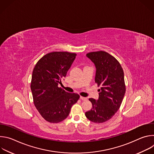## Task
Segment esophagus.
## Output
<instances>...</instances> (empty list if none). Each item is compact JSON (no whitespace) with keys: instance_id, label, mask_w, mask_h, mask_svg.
<instances>
[{"instance_id":"esophagus-1","label":"esophagus","mask_w":154,"mask_h":154,"mask_svg":"<svg viewBox=\"0 0 154 154\" xmlns=\"http://www.w3.org/2000/svg\"><path fill=\"white\" fill-rule=\"evenodd\" d=\"M80 99L81 100H86V99H87V98L86 97H83V96H80Z\"/></svg>"}]
</instances>
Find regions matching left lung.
<instances>
[{"instance_id":"left-lung-1","label":"left lung","mask_w":154,"mask_h":154,"mask_svg":"<svg viewBox=\"0 0 154 154\" xmlns=\"http://www.w3.org/2000/svg\"><path fill=\"white\" fill-rule=\"evenodd\" d=\"M96 67L95 82L100 86L99 98L89 99L92 108L85 113L91 122L103 123L110 119L118 110L125 93L124 71L118 61L104 51L86 55Z\"/></svg>"}]
</instances>
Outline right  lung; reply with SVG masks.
<instances>
[{"label":"right lung","instance_id":"add662e5","mask_svg":"<svg viewBox=\"0 0 154 154\" xmlns=\"http://www.w3.org/2000/svg\"><path fill=\"white\" fill-rule=\"evenodd\" d=\"M76 56L67 52H51L42 57L33 69L30 86L33 102L42 117L49 122L58 123L66 118L80 97L58 86Z\"/></svg>","mask_w":154,"mask_h":154}]
</instances>
